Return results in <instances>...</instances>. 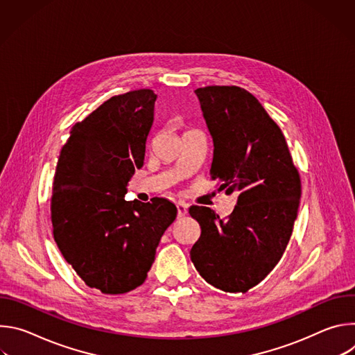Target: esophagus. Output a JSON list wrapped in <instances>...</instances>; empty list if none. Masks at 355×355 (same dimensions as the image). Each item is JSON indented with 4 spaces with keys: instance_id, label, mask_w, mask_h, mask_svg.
<instances>
[{
    "instance_id": "34e87169",
    "label": "esophagus",
    "mask_w": 355,
    "mask_h": 355,
    "mask_svg": "<svg viewBox=\"0 0 355 355\" xmlns=\"http://www.w3.org/2000/svg\"><path fill=\"white\" fill-rule=\"evenodd\" d=\"M177 212H178V218H182V216L187 215L188 205L185 204V202H178V204H177Z\"/></svg>"
}]
</instances>
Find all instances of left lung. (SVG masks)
<instances>
[{"label": "left lung", "mask_w": 355, "mask_h": 355, "mask_svg": "<svg viewBox=\"0 0 355 355\" xmlns=\"http://www.w3.org/2000/svg\"><path fill=\"white\" fill-rule=\"evenodd\" d=\"M214 140L212 180L236 192L226 219L191 207L200 237L191 248L199 275L225 292H247L278 264L292 234L300 177L279 126L259 99L236 85L195 89Z\"/></svg>", "instance_id": "8db88e82"}]
</instances>
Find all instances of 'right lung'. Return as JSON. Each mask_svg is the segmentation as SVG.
Returning a JSON list of instances; mask_svg holds the SVG:
<instances>
[{
  "label": "right lung",
  "mask_w": 355,
  "mask_h": 355,
  "mask_svg": "<svg viewBox=\"0 0 355 355\" xmlns=\"http://www.w3.org/2000/svg\"><path fill=\"white\" fill-rule=\"evenodd\" d=\"M157 95H115L76 123L58 160L53 237L80 278L103 293L141 285L177 208L166 198L125 200L128 182L144 162Z\"/></svg>",
  "instance_id": "right-lung-1"
}]
</instances>
